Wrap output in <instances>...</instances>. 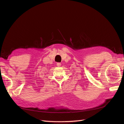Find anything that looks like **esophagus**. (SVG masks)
<instances>
[{"mask_svg":"<svg viewBox=\"0 0 124 124\" xmlns=\"http://www.w3.org/2000/svg\"><path fill=\"white\" fill-rule=\"evenodd\" d=\"M57 66H61V63L57 62Z\"/></svg>","mask_w":124,"mask_h":124,"instance_id":"obj_1","label":"esophagus"}]
</instances>
